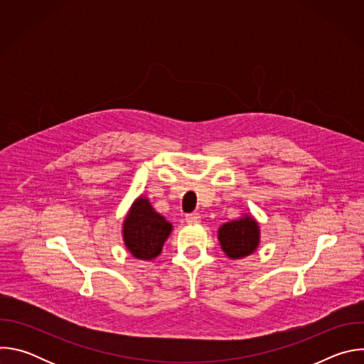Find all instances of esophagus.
<instances>
[{
	"label": "esophagus",
	"instance_id": "34e87169",
	"mask_svg": "<svg viewBox=\"0 0 364 364\" xmlns=\"http://www.w3.org/2000/svg\"><path fill=\"white\" fill-rule=\"evenodd\" d=\"M200 215L198 213H188V215H186V222L188 223V225H196V223H198L200 222Z\"/></svg>",
	"mask_w": 364,
	"mask_h": 364
}]
</instances>
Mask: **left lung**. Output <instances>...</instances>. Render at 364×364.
<instances>
[{
	"label": "left lung",
	"mask_w": 364,
	"mask_h": 364,
	"mask_svg": "<svg viewBox=\"0 0 364 364\" xmlns=\"http://www.w3.org/2000/svg\"><path fill=\"white\" fill-rule=\"evenodd\" d=\"M223 252L232 259H240L255 252L259 245V226L250 215L225 223L219 229Z\"/></svg>",
	"instance_id": "1"
}]
</instances>
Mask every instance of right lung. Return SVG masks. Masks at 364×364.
I'll list each match as a JSON object with an SVG mask.
<instances>
[{"label":"right lung","mask_w":364,"mask_h":364,"mask_svg":"<svg viewBox=\"0 0 364 364\" xmlns=\"http://www.w3.org/2000/svg\"><path fill=\"white\" fill-rule=\"evenodd\" d=\"M171 229V223L155 212L145 197H139L124 220V242L135 257L151 261L161 253Z\"/></svg>","instance_id":"right-lung-1"}]
</instances>
